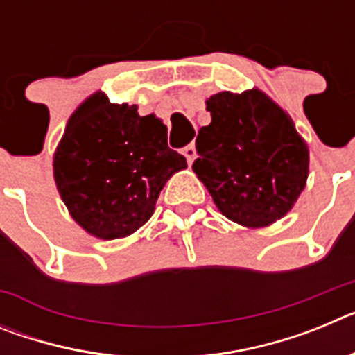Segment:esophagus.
Returning a JSON list of instances; mask_svg holds the SVG:
<instances>
[{
    "label": "esophagus",
    "instance_id": "obj_1",
    "mask_svg": "<svg viewBox=\"0 0 355 355\" xmlns=\"http://www.w3.org/2000/svg\"><path fill=\"white\" fill-rule=\"evenodd\" d=\"M183 155H184V158H187L188 165H192L193 159H196V156H197L196 146H192V144H190V146L184 147V149H183Z\"/></svg>",
    "mask_w": 355,
    "mask_h": 355
}]
</instances>
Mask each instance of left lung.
<instances>
[{
	"label": "left lung",
	"mask_w": 355,
	"mask_h": 355,
	"mask_svg": "<svg viewBox=\"0 0 355 355\" xmlns=\"http://www.w3.org/2000/svg\"><path fill=\"white\" fill-rule=\"evenodd\" d=\"M192 168L229 220L265 227L283 218L306 187L309 150L290 115L261 90L206 101Z\"/></svg>",
	"instance_id": "8db88e82"
}]
</instances>
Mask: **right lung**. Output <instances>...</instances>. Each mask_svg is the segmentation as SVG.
<instances>
[{
    "label": "right lung",
    "mask_w": 355,
    "mask_h": 355,
    "mask_svg": "<svg viewBox=\"0 0 355 355\" xmlns=\"http://www.w3.org/2000/svg\"><path fill=\"white\" fill-rule=\"evenodd\" d=\"M187 159L167 144V126L137 106L90 96L71 115L53 158L56 188L89 234L124 238L142 227L156 199Z\"/></svg>",
    "instance_id": "add662e5"
}]
</instances>
